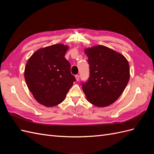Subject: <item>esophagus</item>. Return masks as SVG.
Here are the masks:
<instances>
[{
  "instance_id": "esophagus-1",
  "label": "esophagus",
  "mask_w": 154,
  "mask_h": 154,
  "mask_svg": "<svg viewBox=\"0 0 154 154\" xmlns=\"http://www.w3.org/2000/svg\"><path fill=\"white\" fill-rule=\"evenodd\" d=\"M75 78H76V81H78L79 80H80V76H79L78 74H76V75H75Z\"/></svg>"
}]
</instances>
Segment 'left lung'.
I'll list each match as a JSON object with an SVG mask.
<instances>
[{
    "mask_svg": "<svg viewBox=\"0 0 154 154\" xmlns=\"http://www.w3.org/2000/svg\"><path fill=\"white\" fill-rule=\"evenodd\" d=\"M89 64L88 80L82 83L87 100L96 106L113 103L122 95L130 78V67L123 55L103 45L85 50Z\"/></svg>",
    "mask_w": 154,
    "mask_h": 154,
    "instance_id": "left-lung-1",
    "label": "left lung"
}]
</instances>
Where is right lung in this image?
I'll list each match as a JSON object with an SVG mask.
<instances>
[{
	"instance_id": "1",
	"label": "right lung",
	"mask_w": 154,
	"mask_h": 154,
	"mask_svg": "<svg viewBox=\"0 0 154 154\" xmlns=\"http://www.w3.org/2000/svg\"><path fill=\"white\" fill-rule=\"evenodd\" d=\"M69 47L54 44L37 50L27 61L24 78L27 87L39 103L53 106L65 100L76 81L71 64L65 58Z\"/></svg>"
}]
</instances>
